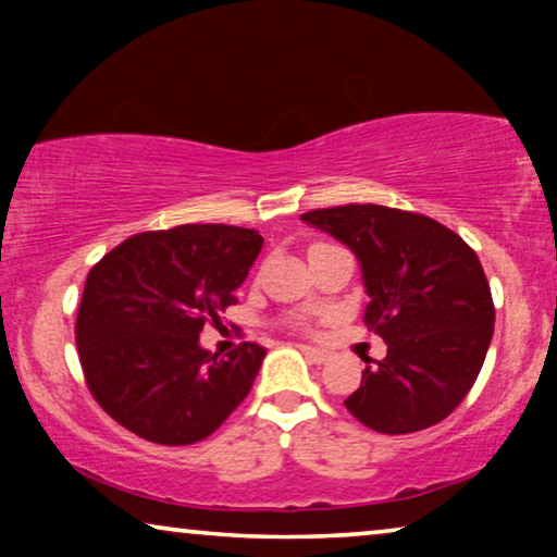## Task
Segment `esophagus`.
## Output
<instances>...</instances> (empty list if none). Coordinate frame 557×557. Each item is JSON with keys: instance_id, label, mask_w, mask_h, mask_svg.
<instances>
[{"instance_id": "34e87169", "label": "esophagus", "mask_w": 557, "mask_h": 557, "mask_svg": "<svg viewBox=\"0 0 557 557\" xmlns=\"http://www.w3.org/2000/svg\"><path fill=\"white\" fill-rule=\"evenodd\" d=\"M299 349L314 364H324L326 360H330V352H326V349H319V347H311V345H299Z\"/></svg>"}]
</instances>
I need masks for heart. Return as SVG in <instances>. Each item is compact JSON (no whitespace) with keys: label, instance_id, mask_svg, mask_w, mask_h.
<instances>
[{"label":"heart","instance_id":"obj_1","mask_svg":"<svg viewBox=\"0 0 557 557\" xmlns=\"http://www.w3.org/2000/svg\"><path fill=\"white\" fill-rule=\"evenodd\" d=\"M299 324H304V319H299Z\"/></svg>","mask_w":557,"mask_h":557}]
</instances>
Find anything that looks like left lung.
Listing matches in <instances>:
<instances>
[{"label": "left lung", "instance_id": "obj_1", "mask_svg": "<svg viewBox=\"0 0 557 557\" xmlns=\"http://www.w3.org/2000/svg\"><path fill=\"white\" fill-rule=\"evenodd\" d=\"M301 220L357 256L370 296L364 324L387 345L385 360H364L362 383L345 400L349 413L391 436L444 421L474 385L494 332L474 250L433 218L385 205L311 210Z\"/></svg>", "mask_w": 557, "mask_h": 557}]
</instances>
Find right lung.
Returning a JSON list of instances; mask_svg holds the SVG:
<instances>
[{"label": "right lung", "mask_w": 557, "mask_h": 557, "mask_svg": "<svg viewBox=\"0 0 557 557\" xmlns=\"http://www.w3.org/2000/svg\"><path fill=\"white\" fill-rule=\"evenodd\" d=\"M258 231L177 225L126 238L86 278L75 345L90 395L113 421L162 446L208 438L246 400L265 349L218 357L205 324L235 304L261 253Z\"/></svg>", "instance_id": "add662e5"}]
</instances>
